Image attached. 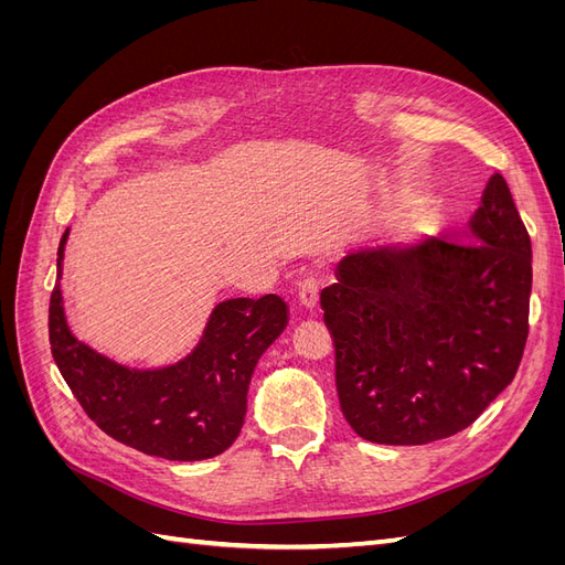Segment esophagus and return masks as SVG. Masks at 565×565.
Masks as SVG:
<instances>
[{"mask_svg": "<svg viewBox=\"0 0 565 565\" xmlns=\"http://www.w3.org/2000/svg\"><path fill=\"white\" fill-rule=\"evenodd\" d=\"M318 292H320L318 280L313 276H306L303 280H299L297 301L303 306V309H316V306H318Z\"/></svg>", "mask_w": 565, "mask_h": 565, "instance_id": "34e87169", "label": "esophagus"}]
</instances>
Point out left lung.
I'll return each mask as SVG.
<instances>
[{"label": "left lung", "instance_id": "8db88e82", "mask_svg": "<svg viewBox=\"0 0 565 565\" xmlns=\"http://www.w3.org/2000/svg\"><path fill=\"white\" fill-rule=\"evenodd\" d=\"M530 287V235L502 174L490 177L467 241L349 252L320 306L351 429L384 446L467 429L521 365Z\"/></svg>", "mask_w": 565, "mask_h": 565}]
</instances>
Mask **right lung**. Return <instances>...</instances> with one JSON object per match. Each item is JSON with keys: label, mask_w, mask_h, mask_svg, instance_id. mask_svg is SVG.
Returning <instances> with one entry per match:
<instances>
[{"label": "right lung", "mask_w": 565, "mask_h": 565, "mask_svg": "<svg viewBox=\"0 0 565 565\" xmlns=\"http://www.w3.org/2000/svg\"><path fill=\"white\" fill-rule=\"evenodd\" d=\"M67 233L49 301V344L84 413L98 429L146 455L198 461L231 448L243 429L254 367L287 328V303L278 295L218 301L183 361L158 370L119 365L67 328L61 297Z\"/></svg>", "instance_id": "right-lung-1"}]
</instances>
